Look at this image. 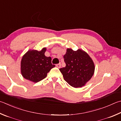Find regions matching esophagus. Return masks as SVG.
I'll return each mask as SVG.
<instances>
[{
    "label": "esophagus",
    "instance_id": "1",
    "mask_svg": "<svg viewBox=\"0 0 121 121\" xmlns=\"http://www.w3.org/2000/svg\"><path fill=\"white\" fill-rule=\"evenodd\" d=\"M56 66L58 67V68H61V63H58V64H57V65H56Z\"/></svg>",
    "mask_w": 121,
    "mask_h": 121
}]
</instances>
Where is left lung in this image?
Masks as SVG:
<instances>
[{
  "label": "left lung",
  "mask_w": 121,
  "mask_h": 121,
  "mask_svg": "<svg viewBox=\"0 0 121 121\" xmlns=\"http://www.w3.org/2000/svg\"><path fill=\"white\" fill-rule=\"evenodd\" d=\"M63 58L66 65L59 70L65 82L74 88L85 85L95 71L94 63L89 55L80 49H67Z\"/></svg>",
  "instance_id": "1"
}]
</instances>
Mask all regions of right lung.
Wrapping results in <instances>:
<instances>
[{
  "mask_svg": "<svg viewBox=\"0 0 121 121\" xmlns=\"http://www.w3.org/2000/svg\"><path fill=\"white\" fill-rule=\"evenodd\" d=\"M45 48L40 51L29 50L24 55L21 60V73L24 78L34 82L43 80L55 65L52 64L51 58L45 56Z\"/></svg>",
  "mask_w": 121,
  "mask_h": 121,
  "instance_id": "obj_1",
  "label": "right lung"
}]
</instances>
